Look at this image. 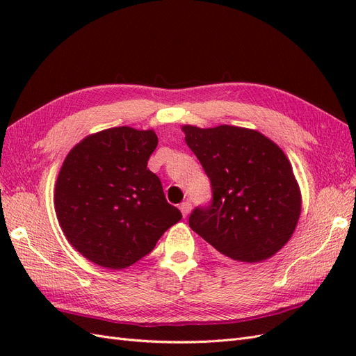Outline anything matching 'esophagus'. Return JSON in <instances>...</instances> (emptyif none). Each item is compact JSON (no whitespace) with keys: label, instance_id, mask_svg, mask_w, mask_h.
Segmentation results:
<instances>
[{"label":"esophagus","instance_id":"obj_1","mask_svg":"<svg viewBox=\"0 0 356 356\" xmlns=\"http://www.w3.org/2000/svg\"><path fill=\"white\" fill-rule=\"evenodd\" d=\"M179 209H181L182 215H184V218H186L187 215L190 213V211H191V203H190V202H182V203L179 204Z\"/></svg>","mask_w":356,"mask_h":356}]
</instances>
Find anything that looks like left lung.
Returning <instances> with one entry per match:
<instances>
[{
    "instance_id": "1",
    "label": "left lung",
    "mask_w": 356,
    "mask_h": 356,
    "mask_svg": "<svg viewBox=\"0 0 356 356\" xmlns=\"http://www.w3.org/2000/svg\"><path fill=\"white\" fill-rule=\"evenodd\" d=\"M186 143L212 186V202L188 224L234 261L261 263L293 236L301 195L293 166L273 141L252 129L182 126Z\"/></svg>"
}]
</instances>
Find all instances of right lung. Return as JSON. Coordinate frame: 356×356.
Segmentation results:
<instances>
[{
	"mask_svg": "<svg viewBox=\"0 0 356 356\" xmlns=\"http://www.w3.org/2000/svg\"><path fill=\"white\" fill-rule=\"evenodd\" d=\"M157 143L154 131L113 127L86 136L63 161L56 215L68 242L92 263L132 266L182 218L147 168Z\"/></svg>",
	"mask_w": 356,
	"mask_h": 356,
	"instance_id": "obj_1",
	"label": "right lung"
}]
</instances>
